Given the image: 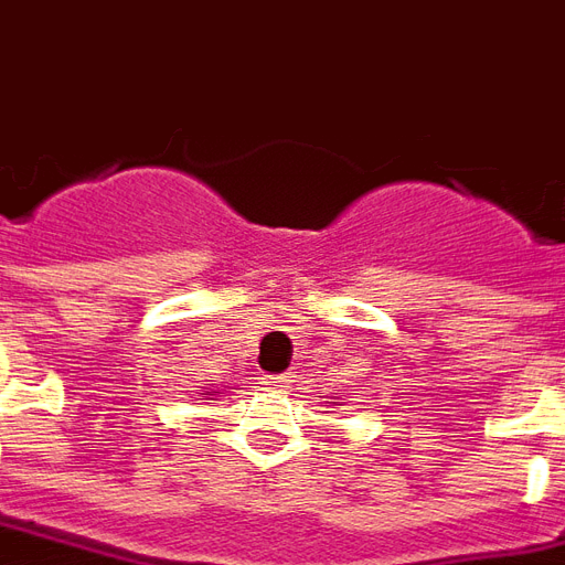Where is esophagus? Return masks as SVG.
Listing matches in <instances>:
<instances>
[{
  "label": "esophagus",
  "mask_w": 565,
  "mask_h": 565,
  "mask_svg": "<svg viewBox=\"0 0 565 565\" xmlns=\"http://www.w3.org/2000/svg\"><path fill=\"white\" fill-rule=\"evenodd\" d=\"M290 382H292L290 373H281V376H266V385H273V387H287Z\"/></svg>",
  "instance_id": "esophagus-1"
}]
</instances>
